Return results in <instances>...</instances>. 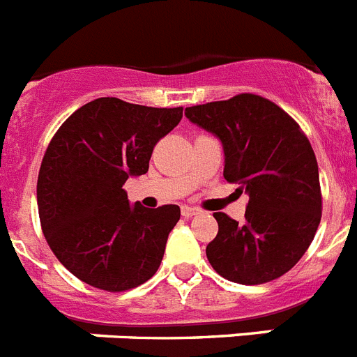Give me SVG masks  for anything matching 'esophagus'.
Instances as JSON below:
<instances>
[{
    "mask_svg": "<svg viewBox=\"0 0 357 357\" xmlns=\"http://www.w3.org/2000/svg\"><path fill=\"white\" fill-rule=\"evenodd\" d=\"M181 213H183V217H194V215H197V213H201V210L196 208V206H188V204H183Z\"/></svg>",
    "mask_w": 357,
    "mask_h": 357,
    "instance_id": "34e87169",
    "label": "esophagus"
}]
</instances>
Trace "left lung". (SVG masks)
Segmentation results:
<instances>
[{
  "label": "left lung",
  "mask_w": 357,
  "mask_h": 357,
  "mask_svg": "<svg viewBox=\"0 0 357 357\" xmlns=\"http://www.w3.org/2000/svg\"><path fill=\"white\" fill-rule=\"evenodd\" d=\"M212 132L225 153V179L250 196L244 222L215 212V238L206 257L221 277L264 284L289 271L314 238L321 219L314 151L298 123L277 104L243 93L185 109Z\"/></svg>",
  "instance_id": "obj_1"
}]
</instances>
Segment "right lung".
<instances>
[{
  "instance_id": "add662e5",
  "label": "right lung",
  "mask_w": 357,
  "mask_h": 357,
  "mask_svg": "<svg viewBox=\"0 0 357 357\" xmlns=\"http://www.w3.org/2000/svg\"><path fill=\"white\" fill-rule=\"evenodd\" d=\"M181 116L183 107L104 97L77 109L50 142L37 179L43 234L89 286L131 289L160 268L179 206L129 204L123 183L147 172L154 145Z\"/></svg>"
}]
</instances>
